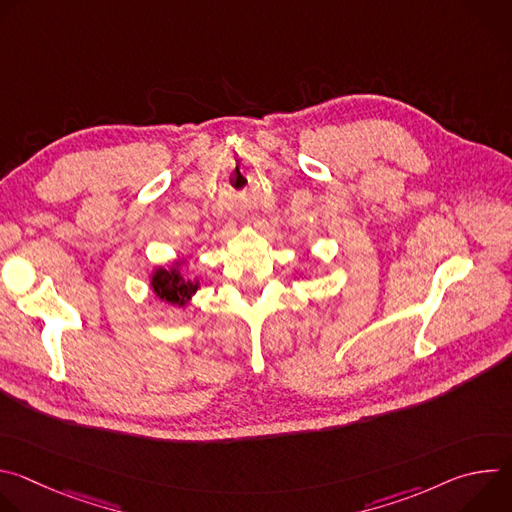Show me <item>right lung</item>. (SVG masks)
<instances>
[{
	"label": "right lung",
	"instance_id": "obj_1",
	"mask_svg": "<svg viewBox=\"0 0 512 512\" xmlns=\"http://www.w3.org/2000/svg\"><path fill=\"white\" fill-rule=\"evenodd\" d=\"M184 265H186V257H180L168 265L154 267V271L150 273V289L154 298L170 306H176L180 310H186V306L200 289V279L198 277L188 279L182 271Z\"/></svg>",
	"mask_w": 512,
	"mask_h": 512
}]
</instances>
